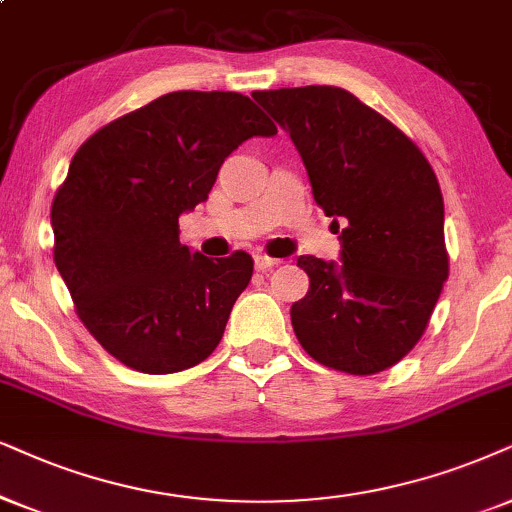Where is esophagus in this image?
Masks as SVG:
<instances>
[{
    "instance_id": "34e87169",
    "label": "esophagus",
    "mask_w": 512,
    "mask_h": 512,
    "mask_svg": "<svg viewBox=\"0 0 512 512\" xmlns=\"http://www.w3.org/2000/svg\"><path fill=\"white\" fill-rule=\"evenodd\" d=\"M276 264H281V260H276V257H269V255H257L255 257V267L260 271H267L271 267H276Z\"/></svg>"
}]
</instances>
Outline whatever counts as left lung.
I'll return each mask as SVG.
<instances>
[{
	"label": "left lung",
	"mask_w": 512,
	"mask_h": 512,
	"mask_svg": "<svg viewBox=\"0 0 512 512\" xmlns=\"http://www.w3.org/2000/svg\"><path fill=\"white\" fill-rule=\"evenodd\" d=\"M300 151L316 205L340 231L342 264L297 257L309 293L293 331L319 364L373 375L423 338L449 278L444 200L423 151L347 89L255 92Z\"/></svg>",
	"instance_id": "8db88e82"
}]
</instances>
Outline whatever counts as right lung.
Returning <instances> with one entry per match:
<instances>
[{
	"label": "right lung",
	"mask_w": 512,
	"mask_h": 512,
	"mask_svg": "<svg viewBox=\"0 0 512 512\" xmlns=\"http://www.w3.org/2000/svg\"><path fill=\"white\" fill-rule=\"evenodd\" d=\"M276 125L238 92H172L77 148L51 203L54 262L94 340L134 371L208 359L252 257L210 260L179 243V215L208 200L219 167Z\"/></svg>",
	"instance_id": "right-lung-1"
}]
</instances>
